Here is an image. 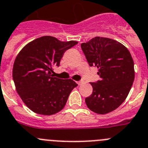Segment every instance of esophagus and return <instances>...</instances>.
Here are the masks:
<instances>
[{"instance_id": "34e87169", "label": "esophagus", "mask_w": 148, "mask_h": 148, "mask_svg": "<svg viewBox=\"0 0 148 148\" xmlns=\"http://www.w3.org/2000/svg\"><path fill=\"white\" fill-rule=\"evenodd\" d=\"M84 81H79L77 82V84H78V85H81V84H84Z\"/></svg>"}]
</instances>
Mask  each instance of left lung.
Wrapping results in <instances>:
<instances>
[{
  "mask_svg": "<svg viewBox=\"0 0 148 148\" xmlns=\"http://www.w3.org/2000/svg\"><path fill=\"white\" fill-rule=\"evenodd\" d=\"M89 66L97 67L101 80L85 102L91 111L109 113L126 99L134 81V64L127 47L112 39L96 36L81 45Z\"/></svg>",
  "mask_w": 148,
  "mask_h": 148,
  "instance_id": "left-lung-1",
  "label": "left lung"
}]
</instances>
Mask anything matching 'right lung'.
<instances>
[{
    "instance_id": "right-lung-1",
    "label": "right lung",
    "mask_w": 148,
    "mask_h": 148,
    "mask_svg": "<svg viewBox=\"0 0 148 148\" xmlns=\"http://www.w3.org/2000/svg\"><path fill=\"white\" fill-rule=\"evenodd\" d=\"M76 41L62 42L51 36L33 40L20 51L14 62L12 76L22 101L36 114L52 115L64 107L69 95L78 86L72 79L53 77L67 50Z\"/></svg>"
}]
</instances>
